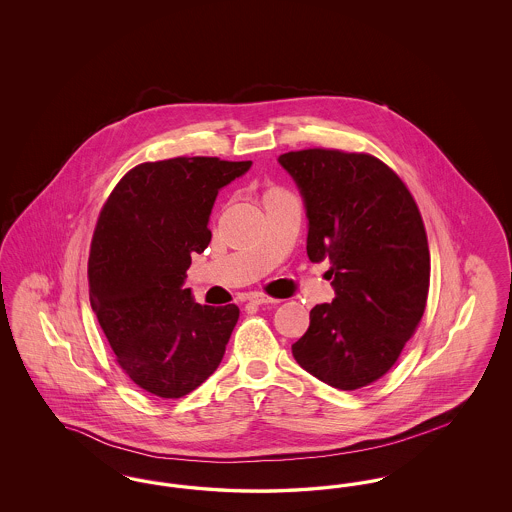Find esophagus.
Listing matches in <instances>:
<instances>
[{
	"instance_id": "obj_1",
	"label": "esophagus",
	"mask_w": 512,
	"mask_h": 512,
	"mask_svg": "<svg viewBox=\"0 0 512 512\" xmlns=\"http://www.w3.org/2000/svg\"><path fill=\"white\" fill-rule=\"evenodd\" d=\"M247 299L251 301V303H257V305H268V303H278V299H274V297H270L267 293L263 292H251L247 295Z\"/></svg>"
}]
</instances>
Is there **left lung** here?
<instances>
[{
    "instance_id": "8db88e82",
    "label": "left lung",
    "mask_w": 512,
    "mask_h": 512,
    "mask_svg": "<svg viewBox=\"0 0 512 512\" xmlns=\"http://www.w3.org/2000/svg\"><path fill=\"white\" fill-rule=\"evenodd\" d=\"M278 161L305 199L307 255L330 261L336 290L332 303L311 309L293 357L332 388H365L395 365L426 309L422 215L397 172L370 153L313 147Z\"/></svg>"
}]
</instances>
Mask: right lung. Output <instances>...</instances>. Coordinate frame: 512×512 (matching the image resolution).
<instances>
[{
	"instance_id": "1",
	"label": "right lung",
	"mask_w": 512,
	"mask_h": 512,
	"mask_svg": "<svg viewBox=\"0 0 512 512\" xmlns=\"http://www.w3.org/2000/svg\"><path fill=\"white\" fill-rule=\"evenodd\" d=\"M251 161L174 157L126 172L99 211L88 259L90 303L124 374L178 399L220 365L240 317L232 305L195 303L182 288L192 253L211 242L220 188Z\"/></svg>"
}]
</instances>
